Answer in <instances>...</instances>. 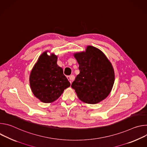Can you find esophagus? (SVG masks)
I'll list each match as a JSON object with an SVG mask.
<instances>
[{"instance_id": "obj_1", "label": "esophagus", "mask_w": 147, "mask_h": 147, "mask_svg": "<svg viewBox=\"0 0 147 147\" xmlns=\"http://www.w3.org/2000/svg\"><path fill=\"white\" fill-rule=\"evenodd\" d=\"M67 79L69 80V81H70V82L71 83L72 81L74 79V76H73V75H72V76H67Z\"/></svg>"}]
</instances>
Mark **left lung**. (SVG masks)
<instances>
[{"mask_svg":"<svg viewBox=\"0 0 147 147\" xmlns=\"http://www.w3.org/2000/svg\"><path fill=\"white\" fill-rule=\"evenodd\" d=\"M80 73L71 87L83 102L96 104L111 93L115 82V71L109 59L99 49L87 46L86 51L74 53Z\"/></svg>","mask_w":147,"mask_h":147,"instance_id":"8db88e82","label":"left lung"}]
</instances>
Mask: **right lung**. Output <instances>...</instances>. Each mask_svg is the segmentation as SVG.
<instances>
[{"mask_svg":"<svg viewBox=\"0 0 147 147\" xmlns=\"http://www.w3.org/2000/svg\"><path fill=\"white\" fill-rule=\"evenodd\" d=\"M48 51L39 57L30 75V85L34 96L44 103L57 99L70 83L57 64V56L47 54Z\"/></svg>","mask_w":147,"mask_h":147,"instance_id":"1","label":"right lung"}]
</instances>
